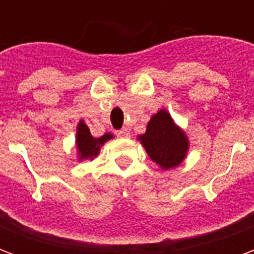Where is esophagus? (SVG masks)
Listing matches in <instances>:
<instances>
[{"label":"esophagus","instance_id":"obj_1","mask_svg":"<svg viewBox=\"0 0 254 254\" xmlns=\"http://www.w3.org/2000/svg\"><path fill=\"white\" fill-rule=\"evenodd\" d=\"M116 134L118 137H129L130 136V133L127 130V127H124V129H120V130H117Z\"/></svg>","mask_w":254,"mask_h":254}]
</instances>
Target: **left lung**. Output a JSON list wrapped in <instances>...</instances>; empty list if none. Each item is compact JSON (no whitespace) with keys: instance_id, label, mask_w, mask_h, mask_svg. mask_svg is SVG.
<instances>
[{"instance_id":"8db88e82","label":"left lung","mask_w":254,"mask_h":254,"mask_svg":"<svg viewBox=\"0 0 254 254\" xmlns=\"http://www.w3.org/2000/svg\"><path fill=\"white\" fill-rule=\"evenodd\" d=\"M137 140L152 162L165 171L181 165L190 145L187 132L177 125L166 109L151 117L145 132L138 134Z\"/></svg>"}]
</instances>
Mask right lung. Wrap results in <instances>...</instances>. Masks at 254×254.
Here are the masks:
<instances>
[{
	"label": "right lung",
	"mask_w": 254,
	"mask_h": 254,
	"mask_svg": "<svg viewBox=\"0 0 254 254\" xmlns=\"http://www.w3.org/2000/svg\"><path fill=\"white\" fill-rule=\"evenodd\" d=\"M114 137V134L111 133H105L100 137H94L87 124L84 120H80L76 127V154H77V160H94L100 152V148L107 143L109 140Z\"/></svg>",
	"instance_id": "obj_1"
}]
</instances>
